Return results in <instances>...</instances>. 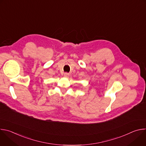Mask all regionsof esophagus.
<instances>
[{"mask_svg": "<svg viewBox=\"0 0 146 146\" xmlns=\"http://www.w3.org/2000/svg\"><path fill=\"white\" fill-rule=\"evenodd\" d=\"M64 77H66V78H68L69 77V76H70V74L68 73H64Z\"/></svg>", "mask_w": 146, "mask_h": 146, "instance_id": "34e87169", "label": "esophagus"}]
</instances>
